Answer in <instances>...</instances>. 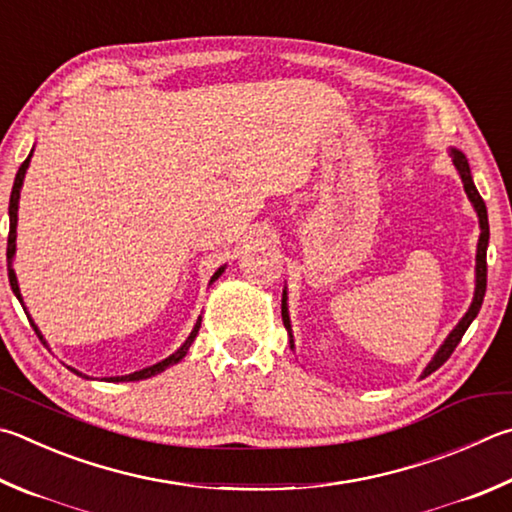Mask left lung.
<instances>
[{
  "label": "left lung",
  "mask_w": 512,
  "mask_h": 512,
  "mask_svg": "<svg viewBox=\"0 0 512 512\" xmlns=\"http://www.w3.org/2000/svg\"><path fill=\"white\" fill-rule=\"evenodd\" d=\"M450 156H452V163L457 167V172L463 181V190H466L468 199L472 203V208H475L477 217H479V241H477V257H475V295H472V302L468 306V311L463 318L459 320L457 327H454L448 338L443 340V345L436 349L434 358L427 362V367L423 369L421 378L430 376L432 371L439 369L445 360L452 356V351L457 349V345L463 338V333L468 331V327L472 324V320L477 318V313L481 309V302H483V295H486V275H488V268H486V250H488V239H490V228H488V210H486V203H483L481 194L475 188V181H472V174H470V163L466 159V154L457 147H450ZM282 320H284V327L288 331V342H291V349H295V340H293V329H291V315H288V293H286V286L282 291Z\"/></svg>",
  "instance_id": "8db88e82"
}]
</instances>
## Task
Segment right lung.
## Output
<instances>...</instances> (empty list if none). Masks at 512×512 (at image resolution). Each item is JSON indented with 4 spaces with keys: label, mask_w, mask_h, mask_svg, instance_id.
Returning <instances> with one entry per match:
<instances>
[{
    "label": "right lung",
    "mask_w": 512,
    "mask_h": 512,
    "mask_svg": "<svg viewBox=\"0 0 512 512\" xmlns=\"http://www.w3.org/2000/svg\"><path fill=\"white\" fill-rule=\"evenodd\" d=\"M31 156H33V150H31V154H29V156H26V161L20 165V170H17V174H15V183H13V192H11V203H8V219H11V230H8V248H6V262H8V282H11L13 293H15L17 300H20V304H22V306H24V300H22V293H20V284H17V275H15L13 262H15V250H17L15 239H17V210H20V192H22V185H24V176H26V170H29ZM224 271H226V266L217 268V273L210 277V284H212V282H217L219 277H221V273H224ZM210 284H208V286H210ZM24 313H26V318H29L31 327L35 329L37 336H40V340L44 342V345H49V342L44 340L42 331L37 329V324L33 322L31 313L26 311V306H24ZM199 329H201V315H199L197 324H194V329L190 331V336L185 338L183 345H181L179 349H176V351L172 353V356H167L165 360L156 362V365H152V367L138 369V371H134V374H127V376H114V378H109V380H111V383H129V380H145V378H152V376H156V374H161V371H165L167 367H172V365H176V362H181V360L185 358V353H188V349L192 347V342H194V338H197ZM69 369L73 371V374H78V376H82V378H89L87 374H82V371H78V369H73V367H69Z\"/></svg>",
    "instance_id": "obj_1"
}]
</instances>
